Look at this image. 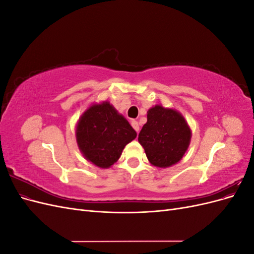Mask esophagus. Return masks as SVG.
Masks as SVG:
<instances>
[{
  "instance_id": "1",
  "label": "esophagus",
  "mask_w": 254,
  "mask_h": 254,
  "mask_svg": "<svg viewBox=\"0 0 254 254\" xmlns=\"http://www.w3.org/2000/svg\"><path fill=\"white\" fill-rule=\"evenodd\" d=\"M131 126L133 127V129L135 130V131L139 133L140 131V126H139V123H137L136 121H131Z\"/></svg>"
}]
</instances>
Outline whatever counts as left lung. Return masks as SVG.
Here are the masks:
<instances>
[{"mask_svg": "<svg viewBox=\"0 0 254 254\" xmlns=\"http://www.w3.org/2000/svg\"><path fill=\"white\" fill-rule=\"evenodd\" d=\"M137 140L152 165L168 167L179 162L186 153L190 129L179 112L158 105L148 110L147 123Z\"/></svg>", "mask_w": 254, "mask_h": 254, "instance_id": "obj_1", "label": "left lung"}]
</instances>
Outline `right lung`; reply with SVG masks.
Wrapping results in <instances>:
<instances>
[{
  "label": "right lung",
  "mask_w": 254,
  "mask_h": 254,
  "mask_svg": "<svg viewBox=\"0 0 254 254\" xmlns=\"http://www.w3.org/2000/svg\"><path fill=\"white\" fill-rule=\"evenodd\" d=\"M136 132L128 121L105 102L84 112L76 128V140L83 156L98 167L114 164Z\"/></svg>",
  "instance_id": "add662e5"
}]
</instances>
